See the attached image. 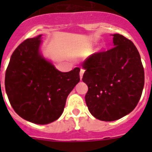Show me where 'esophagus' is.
I'll use <instances>...</instances> for the list:
<instances>
[{"mask_svg": "<svg viewBox=\"0 0 152 152\" xmlns=\"http://www.w3.org/2000/svg\"><path fill=\"white\" fill-rule=\"evenodd\" d=\"M84 69H80V80L82 79V77H83V75H84Z\"/></svg>", "mask_w": 152, "mask_h": 152, "instance_id": "esophagus-1", "label": "esophagus"}]
</instances>
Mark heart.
<instances>
[{"label":"heart","instance_id":"b5f03b06","mask_svg":"<svg viewBox=\"0 0 152 152\" xmlns=\"http://www.w3.org/2000/svg\"><path fill=\"white\" fill-rule=\"evenodd\" d=\"M102 48H103V46H100L99 48H98V50H100V49H102Z\"/></svg>","mask_w":152,"mask_h":152}]
</instances>
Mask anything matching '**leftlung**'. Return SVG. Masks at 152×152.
Masks as SVG:
<instances>
[{
  "label": "left lung",
  "mask_w": 152,
  "mask_h": 152,
  "mask_svg": "<svg viewBox=\"0 0 152 152\" xmlns=\"http://www.w3.org/2000/svg\"><path fill=\"white\" fill-rule=\"evenodd\" d=\"M113 49L97 52L81 64L82 80L90 113L101 121H115L130 113L140 100L145 84L144 68L131 40L113 34Z\"/></svg>",
  "instance_id": "obj_1"
}]
</instances>
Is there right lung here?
<instances>
[{
	"instance_id": "obj_1",
	"label": "right lung",
	"mask_w": 152,
	"mask_h": 152,
	"mask_svg": "<svg viewBox=\"0 0 152 152\" xmlns=\"http://www.w3.org/2000/svg\"><path fill=\"white\" fill-rule=\"evenodd\" d=\"M42 35L27 39L13 52L5 75V90L19 116L33 123L56 121L66 99L80 81V68L61 72L40 52Z\"/></svg>"
}]
</instances>
